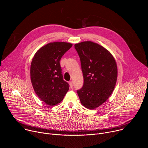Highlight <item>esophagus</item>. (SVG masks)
I'll list each match as a JSON object with an SVG mask.
<instances>
[{"instance_id":"esophagus-1","label":"esophagus","mask_w":148,"mask_h":148,"mask_svg":"<svg viewBox=\"0 0 148 148\" xmlns=\"http://www.w3.org/2000/svg\"><path fill=\"white\" fill-rule=\"evenodd\" d=\"M69 83V85H70V87L71 88H73V82L71 81H70Z\"/></svg>"}]
</instances>
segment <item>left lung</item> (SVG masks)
Returning <instances> with one entry per match:
<instances>
[{"label":"left lung","mask_w":148,"mask_h":148,"mask_svg":"<svg viewBox=\"0 0 148 148\" xmlns=\"http://www.w3.org/2000/svg\"><path fill=\"white\" fill-rule=\"evenodd\" d=\"M84 77L82 87L77 90L84 107L94 110L106 101L116 85L118 69L112 54L101 45L86 41L75 44Z\"/></svg>","instance_id":"1"}]
</instances>
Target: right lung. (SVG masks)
<instances>
[{"mask_svg": "<svg viewBox=\"0 0 148 148\" xmlns=\"http://www.w3.org/2000/svg\"><path fill=\"white\" fill-rule=\"evenodd\" d=\"M67 42H53L41 47L31 63L30 78L38 98L48 105L59 103L69 90L63 79L60 61L71 47Z\"/></svg>", "mask_w": 148, "mask_h": 148, "instance_id": "1", "label": "right lung"}]
</instances>
